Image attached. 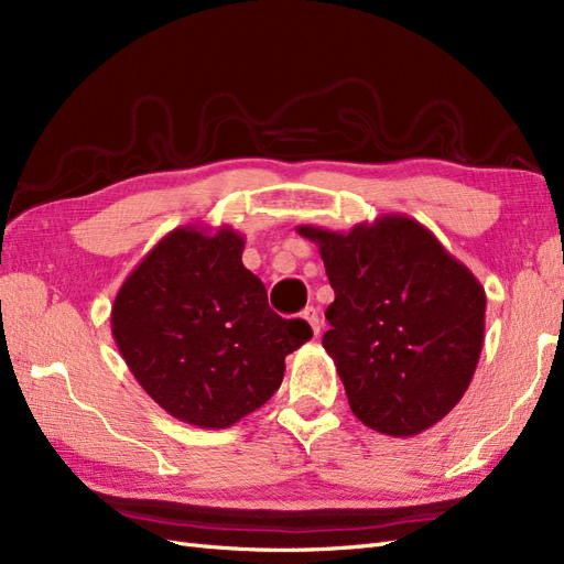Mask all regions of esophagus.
<instances>
[{"mask_svg": "<svg viewBox=\"0 0 564 564\" xmlns=\"http://www.w3.org/2000/svg\"><path fill=\"white\" fill-rule=\"evenodd\" d=\"M303 319L311 324L313 334L317 336V334H319V315H317V311H315V308H305V311H303Z\"/></svg>", "mask_w": 564, "mask_h": 564, "instance_id": "esophagus-1", "label": "esophagus"}]
</instances>
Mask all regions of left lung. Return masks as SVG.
Listing matches in <instances>:
<instances>
[{"label": "left lung", "mask_w": 564, "mask_h": 564, "mask_svg": "<svg viewBox=\"0 0 564 564\" xmlns=\"http://www.w3.org/2000/svg\"><path fill=\"white\" fill-rule=\"evenodd\" d=\"M317 245L334 289L322 346L352 414L390 437H412L464 398L485 344V286L404 214L348 232L299 226Z\"/></svg>", "instance_id": "8db88e82"}]
</instances>
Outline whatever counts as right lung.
<instances>
[{
    "instance_id": "obj_1",
    "label": "right lung",
    "mask_w": 564,
    "mask_h": 564,
    "mask_svg": "<svg viewBox=\"0 0 564 564\" xmlns=\"http://www.w3.org/2000/svg\"><path fill=\"white\" fill-rule=\"evenodd\" d=\"M242 251L245 237L228 226L174 228L112 303V338L133 379L197 429H230L265 404L284 379V357L313 336L308 322L270 311Z\"/></svg>"
}]
</instances>
